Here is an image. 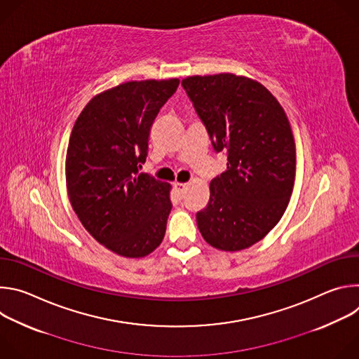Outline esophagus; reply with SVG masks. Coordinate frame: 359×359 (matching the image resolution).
Segmentation results:
<instances>
[{"instance_id":"34e87169","label":"esophagus","mask_w":359,"mask_h":359,"mask_svg":"<svg viewBox=\"0 0 359 359\" xmlns=\"http://www.w3.org/2000/svg\"><path fill=\"white\" fill-rule=\"evenodd\" d=\"M187 186H189V183H176V184H175L176 194H177V197H179V198H182V197H183V194H184V193H186V190H187Z\"/></svg>"}]
</instances>
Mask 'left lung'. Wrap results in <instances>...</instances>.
Listing matches in <instances>:
<instances>
[{
    "instance_id": "left-lung-1",
    "label": "left lung",
    "mask_w": 359,
    "mask_h": 359,
    "mask_svg": "<svg viewBox=\"0 0 359 359\" xmlns=\"http://www.w3.org/2000/svg\"><path fill=\"white\" fill-rule=\"evenodd\" d=\"M182 85L213 149L227 151V170L210 182L197 227L215 248L244 250L264 238L288 206L295 180L288 118L266 86L245 76L196 75Z\"/></svg>"
}]
</instances>
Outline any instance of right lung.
Listing matches in <instances>:
<instances>
[{
    "mask_svg": "<svg viewBox=\"0 0 359 359\" xmlns=\"http://www.w3.org/2000/svg\"><path fill=\"white\" fill-rule=\"evenodd\" d=\"M179 82L130 81L93 96L69 137L65 173L72 209L97 243L123 257H144L166 233L170 184L139 169L150 128Z\"/></svg>",
    "mask_w": 359,
    "mask_h": 359,
    "instance_id": "add662e5",
    "label": "right lung"
}]
</instances>
